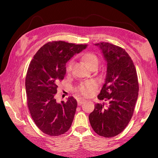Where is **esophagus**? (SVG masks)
Instances as JSON below:
<instances>
[{
  "instance_id": "1",
  "label": "esophagus",
  "mask_w": 158,
  "mask_h": 158,
  "mask_svg": "<svg viewBox=\"0 0 158 158\" xmlns=\"http://www.w3.org/2000/svg\"><path fill=\"white\" fill-rule=\"evenodd\" d=\"M85 101V100L84 99H79L77 100V104H78V105H81L82 104L84 103V102Z\"/></svg>"
}]
</instances>
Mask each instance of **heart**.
<instances>
[{"mask_svg":"<svg viewBox=\"0 0 158 158\" xmlns=\"http://www.w3.org/2000/svg\"><path fill=\"white\" fill-rule=\"evenodd\" d=\"M82 59L89 68L98 64V59L94 53L87 52L82 56ZM73 66V60H70L66 65V71H71ZM95 83L93 81H86L81 83L78 87V91L84 96H89L92 94L94 89L95 88Z\"/></svg>","mask_w":158,"mask_h":158,"instance_id":"obj_1","label":"heart"}]
</instances>
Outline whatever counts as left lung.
Masks as SVG:
<instances>
[{"label":"left lung","instance_id":"left-lung-1","mask_svg":"<svg viewBox=\"0 0 158 158\" xmlns=\"http://www.w3.org/2000/svg\"><path fill=\"white\" fill-rule=\"evenodd\" d=\"M106 62L105 83L98 96L100 100L89 114L93 130L98 135L110 138L126 128L132 118L139 95V82L135 66L125 49L109 43L95 44Z\"/></svg>","mask_w":158,"mask_h":158}]
</instances>
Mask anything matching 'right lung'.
<instances>
[{
	"mask_svg": "<svg viewBox=\"0 0 158 158\" xmlns=\"http://www.w3.org/2000/svg\"><path fill=\"white\" fill-rule=\"evenodd\" d=\"M87 46L49 42L38 50L30 64L25 82L28 106L36 126L46 135H63L72 125L76 99L70 96L66 102L58 103L55 96L58 82L66 74V64Z\"/></svg>",
	"mask_w": 158,
	"mask_h": 158,
	"instance_id": "1",
	"label": "right lung"
}]
</instances>
